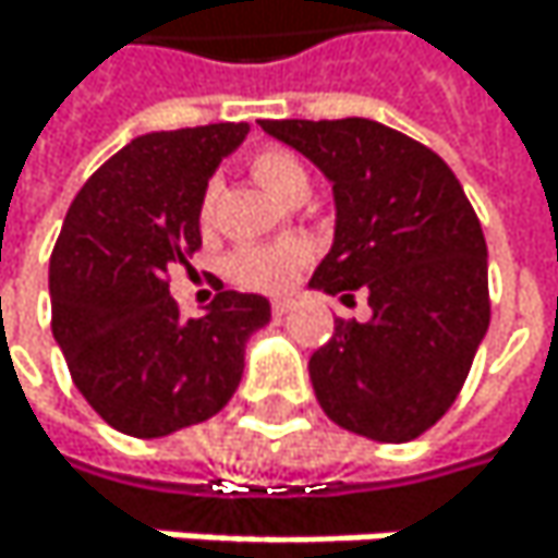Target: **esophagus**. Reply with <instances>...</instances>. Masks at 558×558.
I'll return each instance as SVG.
<instances>
[{"mask_svg": "<svg viewBox=\"0 0 558 558\" xmlns=\"http://www.w3.org/2000/svg\"><path fill=\"white\" fill-rule=\"evenodd\" d=\"M290 310H293V300H290V296H278V300L271 303V313H275V316H287Z\"/></svg>", "mask_w": 558, "mask_h": 558, "instance_id": "34e87169", "label": "esophagus"}]
</instances>
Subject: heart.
Here are the masks:
<instances>
[{
    "mask_svg": "<svg viewBox=\"0 0 558 558\" xmlns=\"http://www.w3.org/2000/svg\"><path fill=\"white\" fill-rule=\"evenodd\" d=\"M252 173L255 180L271 193V196H290L296 186H306V170L303 165L278 148H268V151H258L252 158ZM213 209V190L206 193L203 199V216H209ZM306 258V248L296 245V242H280V245H248V248H239L232 258H229V278L242 287H252V290H283L296 268L303 265Z\"/></svg>",
    "mask_w": 558,
    "mask_h": 558,
    "instance_id": "heart-1",
    "label": "heart"
}]
</instances>
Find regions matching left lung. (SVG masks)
<instances>
[{
  "mask_svg": "<svg viewBox=\"0 0 558 558\" xmlns=\"http://www.w3.org/2000/svg\"><path fill=\"white\" fill-rule=\"evenodd\" d=\"M332 183L336 235L310 287L368 293L372 319H336L310 381L332 423L407 442L459 397L488 332V245L449 165L372 119H262Z\"/></svg>",
  "mask_w": 558,
  "mask_h": 558,
  "instance_id": "left-lung-1",
  "label": "left lung"
}]
</instances>
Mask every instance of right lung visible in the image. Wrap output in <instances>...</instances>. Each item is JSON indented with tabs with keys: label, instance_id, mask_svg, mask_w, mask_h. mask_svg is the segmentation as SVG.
Segmentation results:
<instances>
[{
	"label": "right lung",
	"instance_id": "obj_1",
	"mask_svg": "<svg viewBox=\"0 0 558 558\" xmlns=\"http://www.w3.org/2000/svg\"><path fill=\"white\" fill-rule=\"evenodd\" d=\"M248 122L151 132L96 170L66 209L51 255V329L86 403L119 433L170 436L216 416L239 388L248 339L268 326L262 293L222 290L183 319L173 265L203 245L209 177Z\"/></svg>",
	"mask_w": 558,
	"mask_h": 558
}]
</instances>
